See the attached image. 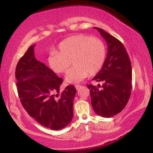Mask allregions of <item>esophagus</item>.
Wrapping results in <instances>:
<instances>
[{
    "label": "esophagus",
    "instance_id": "1",
    "mask_svg": "<svg viewBox=\"0 0 153 153\" xmlns=\"http://www.w3.org/2000/svg\"><path fill=\"white\" fill-rule=\"evenodd\" d=\"M75 88H76V90H79V89L81 88V85H75Z\"/></svg>",
    "mask_w": 153,
    "mask_h": 153
}]
</instances>
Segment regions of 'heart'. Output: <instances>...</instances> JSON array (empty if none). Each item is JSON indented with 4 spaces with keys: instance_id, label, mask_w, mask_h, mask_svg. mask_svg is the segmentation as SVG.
Segmentation results:
<instances>
[{
    "instance_id": "b5f03b06",
    "label": "heart",
    "mask_w": 153,
    "mask_h": 153,
    "mask_svg": "<svg viewBox=\"0 0 153 153\" xmlns=\"http://www.w3.org/2000/svg\"><path fill=\"white\" fill-rule=\"evenodd\" d=\"M106 56L104 43L99 38L85 34L70 36L59 43L58 52H52L49 65L57 73H65L72 62L74 64L65 77L68 82L76 83L101 71Z\"/></svg>"
}]
</instances>
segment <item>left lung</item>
<instances>
[{
  "label": "left lung",
  "instance_id": "obj_1",
  "mask_svg": "<svg viewBox=\"0 0 153 153\" xmlns=\"http://www.w3.org/2000/svg\"><path fill=\"white\" fill-rule=\"evenodd\" d=\"M108 45L106 58L93 80L101 82L98 86L87 85L95 113L103 117H112L121 112L129 101L131 91V66L124 45L100 28L95 27Z\"/></svg>",
  "mask_w": 153,
  "mask_h": 153
}]
</instances>
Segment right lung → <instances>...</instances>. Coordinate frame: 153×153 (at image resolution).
<instances>
[{
  "mask_svg": "<svg viewBox=\"0 0 153 153\" xmlns=\"http://www.w3.org/2000/svg\"><path fill=\"white\" fill-rule=\"evenodd\" d=\"M34 47H29L16 68L19 96L24 109L39 124L59 130L71 122L76 89L70 85L60 92L62 78L35 58Z\"/></svg>",
  "mask_w": 153,
  "mask_h": 153,
  "instance_id": "1",
  "label": "right lung"
}]
</instances>
